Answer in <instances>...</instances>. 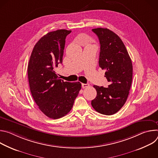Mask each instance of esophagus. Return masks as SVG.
Here are the masks:
<instances>
[{
	"label": "esophagus",
	"instance_id": "obj_1",
	"mask_svg": "<svg viewBox=\"0 0 158 158\" xmlns=\"http://www.w3.org/2000/svg\"><path fill=\"white\" fill-rule=\"evenodd\" d=\"M89 86V84H84V83H82V88L88 87Z\"/></svg>",
	"mask_w": 158,
	"mask_h": 158
}]
</instances>
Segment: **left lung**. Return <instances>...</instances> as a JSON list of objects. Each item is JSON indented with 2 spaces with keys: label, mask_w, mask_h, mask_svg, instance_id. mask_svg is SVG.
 I'll use <instances>...</instances> for the list:
<instances>
[{
  "label": "left lung",
  "mask_w": 158,
  "mask_h": 158,
  "mask_svg": "<svg viewBox=\"0 0 158 158\" xmlns=\"http://www.w3.org/2000/svg\"><path fill=\"white\" fill-rule=\"evenodd\" d=\"M100 42L99 65L105 69L108 87H93L97 96L91 101L93 108L104 115H112L125 104L131 86L132 64L120 37L106 28L92 29Z\"/></svg>",
  "instance_id": "8db88e82"
}]
</instances>
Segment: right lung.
Wrapping results in <instances>:
<instances>
[{
    "instance_id": "obj_1",
    "label": "right lung",
    "mask_w": 158,
    "mask_h": 158,
    "mask_svg": "<svg viewBox=\"0 0 158 158\" xmlns=\"http://www.w3.org/2000/svg\"><path fill=\"white\" fill-rule=\"evenodd\" d=\"M71 31L48 33L36 43L27 67L31 93L39 109L56 119L68 114L81 89L79 82H64L55 68L62 62L66 36Z\"/></svg>"
}]
</instances>
